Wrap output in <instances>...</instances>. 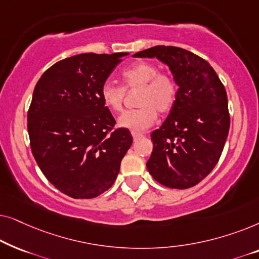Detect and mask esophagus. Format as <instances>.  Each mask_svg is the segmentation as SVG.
I'll return each mask as SVG.
<instances>
[{
	"instance_id": "34e87169",
	"label": "esophagus",
	"mask_w": 259,
	"mask_h": 259,
	"mask_svg": "<svg viewBox=\"0 0 259 259\" xmlns=\"http://www.w3.org/2000/svg\"><path fill=\"white\" fill-rule=\"evenodd\" d=\"M132 137L134 140H138V139H140V138H143L144 134L139 133V132H132Z\"/></svg>"
}]
</instances>
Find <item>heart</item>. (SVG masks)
Segmentation results:
<instances>
[{
	"label": "heart",
	"instance_id": "obj_1",
	"mask_svg": "<svg viewBox=\"0 0 259 259\" xmlns=\"http://www.w3.org/2000/svg\"><path fill=\"white\" fill-rule=\"evenodd\" d=\"M123 87L112 81L101 86L100 98L106 107L113 112H121L125 99V90H139L136 104L138 108L126 111L120 116V127L133 132L145 131L158 118V112L166 114L171 112L177 101V83L171 74L159 72L154 63L137 62L121 73Z\"/></svg>",
	"mask_w": 259,
	"mask_h": 259
}]
</instances>
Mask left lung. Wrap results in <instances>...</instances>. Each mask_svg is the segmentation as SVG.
Wrapping results in <instances>:
<instances>
[{"label": "left lung", "instance_id": "obj_1", "mask_svg": "<svg viewBox=\"0 0 259 259\" xmlns=\"http://www.w3.org/2000/svg\"><path fill=\"white\" fill-rule=\"evenodd\" d=\"M157 58L171 69L178 93L167 119L151 134L146 162L154 180L171 189H190L214 168L230 128L228 95L210 63L186 49L155 46L133 55Z\"/></svg>", "mask_w": 259, "mask_h": 259}]
</instances>
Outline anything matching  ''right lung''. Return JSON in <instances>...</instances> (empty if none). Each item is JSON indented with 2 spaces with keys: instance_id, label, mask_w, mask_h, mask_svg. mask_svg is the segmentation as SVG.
Returning <instances> with one entry per match:
<instances>
[{
  "instance_id": "obj_1",
  "label": "right lung",
  "mask_w": 259,
  "mask_h": 259,
  "mask_svg": "<svg viewBox=\"0 0 259 259\" xmlns=\"http://www.w3.org/2000/svg\"><path fill=\"white\" fill-rule=\"evenodd\" d=\"M127 53H84L42 74L28 109L30 148L46 178L75 199L107 191L133 143L100 98L101 86Z\"/></svg>"
}]
</instances>
